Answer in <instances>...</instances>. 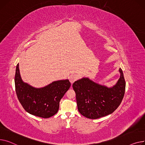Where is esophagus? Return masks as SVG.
<instances>
[{"instance_id": "1", "label": "esophagus", "mask_w": 145, "mask_h": 145, "mask_svg": "<svg viewBox=\"0 0 145 145\" xmlns=\"http://www.w3.org/2000/svg\"><path fill=\"white\" fill-rule=\"evenodd\" d=\"M77 79H78V75H76V74H71L69 76V80H70V81L71 84L74 82Z\"/></svg>"}]
</instances>
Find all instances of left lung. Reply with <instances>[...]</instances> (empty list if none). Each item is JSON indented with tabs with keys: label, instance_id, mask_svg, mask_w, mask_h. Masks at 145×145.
Wrapping results in <instances>:
<instances>
[{
	"label": "left lung",
	"instance_id": "left-lung-1",
	"mask_svg": "<svg viewBox=\"0 0 145 145\" xmlns=\"http://www.w3.org/2000/svg\"><path fill=\"white\" fill-rule=\"evenodd\" d=\"M120 78L112 87L95 82L88 78H82L72 84L80 113L89 119L95 120L114 112L123 99L126 82L121 69Z\"/></svg>",
	"mask_w": 145,
	"mask_h": 145
}]
</instances>
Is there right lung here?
<instances>
[{"label":"right lung","mask_w":145,"mask_h":145,"mask_svg":"<svg viewBox=\"0 0 145 145\" xmlns=\"http://www.w3.org/2000/svg\"><path fill=\"white\" fill-rule=\"evenodd\" d=\"M14 83L17 97L25 111L43 118L58 112L59 101L71 86L69 80H65L54 81L42 88L33 87L22 81L19 64L16 66Z\"/></svg>","instance_id":"right-lung-1"}]
</instances>
